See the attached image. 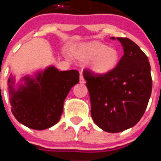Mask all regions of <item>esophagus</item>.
I'll return each mask as SVG.
<instances>
[{"label": "esophagus", "instance_id": "1", "mask_svg": "<svg viewBox=\"0 0 161 161\" xmlns=\"http://www.w3.org/2000/svg\"><path fill=\"white\" fill-rule=\"evenodd\" d=\"M85 82V78H84L83 75H82L81 73H80V84H84Z\"/></svg>", "mask_w": 161, "mask_h": 161}]
</instances>
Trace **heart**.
I'll return each instance as SVG.
<instances>
[{
    "instance_id": "obj_1",
    "label": "heart",
    "mask_w": 161,
    "mask_h": 161,
    "mask_svg": "<svg viewBox=\"0 0 161 161\" xmlns=\"http://www.w3.org/2000/svg\"><path fill=\"white\" fill-rule=\"evenodd\" d=\"M73 53L78 59L89 60L91 69L101 75L112 72L117 67L120 58L115 48L97 41L79 44L74 48Z\"/></svg>"
}]
</instances>
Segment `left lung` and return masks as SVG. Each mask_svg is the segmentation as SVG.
Here are the masks:
<instances>
[{"label": "left lung", "mask_w": 161, "mask_h": 161, "mask_svg": "<svg viewBox=\"0 0 161 161\" xmlns=\"http://www.w3.org/2000/svg\"><path fill=\"white\" fill-rule=\"evenodd\" d=\"M117 39L124 55L112 72L101 75L89 69L83 71L92 118L100 128L109 133L123 131L140 120L153 89L147 55L129 38Z\"/></svg>", "instance_id": "obj_1"}]
</instances>
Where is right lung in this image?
<instances>
[{"mask_svg":"<svg viewBox=\"0 0 161 161\" xmlns=\"http://www.w3.org/2000/svg\"><path fill=\"white\" fill-rule=\"evenodd\" d=\"M24 80L25 85L15 91L13 78L8 79L11 111L19 123L40 130L59 122L67 95L79 82V72L49 67L35 79L26 76Z\"/></svg>","mask_w":161,"mask_h":161,"instance_id":"right-lung-1","label":"right lung"}]
</instances>
